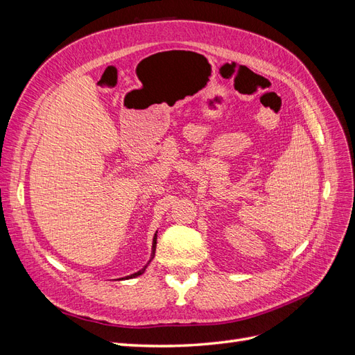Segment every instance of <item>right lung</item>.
Returning a JSON list of instances; mask_svg holds the SVG:
<instances>
[{
	"mask_svg": "<svg viewBox=\"0 0 355 355\" xmlns=\"http://www.w3.org/2000/svg\"><path fill=\"white\" fill-rule=\"evenodd\" d=\"M155 247H157V232L154 234V239H153V250H151V257H149V261H148V263L142 268V270H139L137 272H135V274H132V275H127V277H124V278H120V280H128V278H135V277H139V275H142L144 272H145V270L148 268V265L151 263V261L154 259V256H155Z\"/></svg>",
	"mask_w": 355,
	"mask_h": 355,
	"instance_id": "add662e5",
	"label": "right lung"
}]
</instances>
